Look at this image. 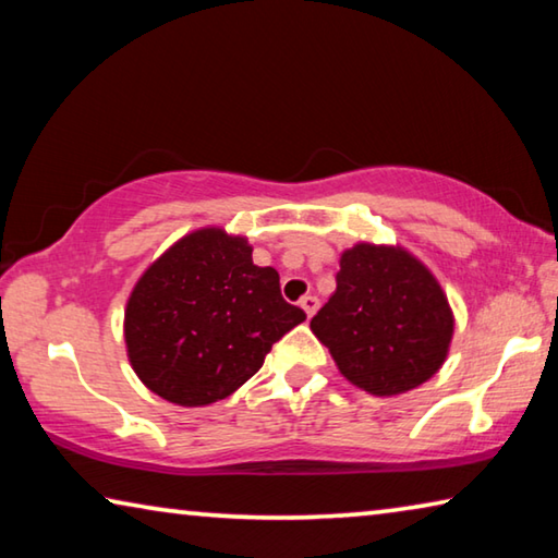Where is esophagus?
Wrapping results in <instances>:
<instances>
[{
    "mask_svg": "<svg viewBox=\"0 0 558 558\" xmlns=\"http://www.w3.org/2000/svg\"><path fill=\"white\" fill-rule=\"evenodd\" d=\"M300 307L305 310L307 317H313L317 313V307H319V300L315 295H305V298L300 300Z\"/></svg>",
    "mask_w": 558,
    "mask_h": 558,
    "instance_id": "1",
    "label": "esophagus"
}]
</instances>
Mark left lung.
<instances>
[{"mask_svg": "<svg viewBox=\"0 0 558 558\" xmlns=\"http://www.w3.org/2000/svg\"><path fill=\"white\" fill-rule=\"evenodd\" d=\"M452 310L433 272L401 245L356 243L310 329L344 379L374 396L405 393L446 362Z\"/></svg>", "mask_w": 558, "mask_h": 558, "instance_id": "obj_1", "label": "left lung"}]
</instances>
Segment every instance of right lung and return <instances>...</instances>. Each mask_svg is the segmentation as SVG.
Wrapping results in <instances>:
<instances>
[{"label": "right lung", "instance_id": "add662e5", "mask_svg": "<svg viewBox=\"0 0 558 558\" xmlns=\"http://www.w3.org/2000/svg\"><path fill=\"white\" fill-rule=\"evenodd\" d=\"M243 235L219 226L192 231L149 266L125 307L132 369L177 405L231 396L305 313L280 295L276 268L253 266Z\"/></svg>", "mask_w": 558, "mask_h": 558}]
</instances>
